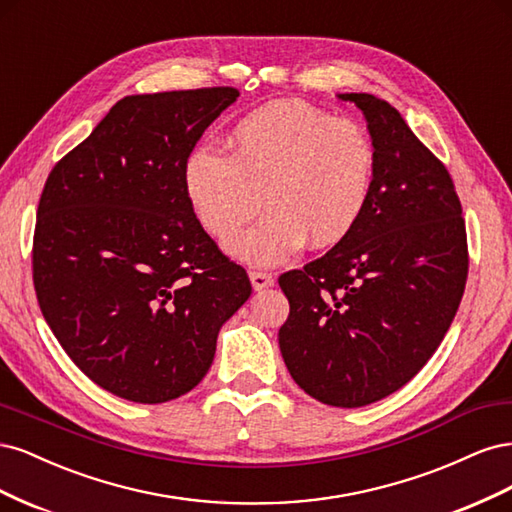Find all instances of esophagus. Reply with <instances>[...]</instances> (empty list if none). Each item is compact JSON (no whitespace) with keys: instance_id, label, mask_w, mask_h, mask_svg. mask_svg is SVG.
I'll return each mask as SVG.
<instances>
[{"instance_id":"1","label":"esophagus","mask_w":512,"mask_h":512,"mask_svg":"<svg viewBox=\"0 0 512 512\" xmlns=\"http://www.w3.org/2000/svg\"><path fill=\"white\" fill-rule=\"evenodd\" d=\"M250 282L254 290H262V288H269L273 286V275L265 273V271H250Z\"/></svg>"}]
</instances>
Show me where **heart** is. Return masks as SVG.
<instances>
[{"instance_id":"obj_1","label":"heart","mask_w":512,"mask_h":512,"mask_svg":"<svg viewBox=\"0 0 512 512\" xmlns=\"http://www.w3.org/2000/svg\"><path fill=\"white\" fill-rule=\"evenodd\" d=\"M226 149L228 156L190 153L183 190L200 226L218 239L235 235L265 200V218L228 241L235 258L277 265L305 239L331 247L359 226L374 188L376 149L356 121L277 100L241 117Z\"/></svg>"}]
</instances>
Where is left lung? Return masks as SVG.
Listing matches in <instances>:
<instances>
[{"mask_svg":"<svg viewBox=\"0 0 512 512\" xmlns=\"http://www.w3.org/2000/svg\"><path fill=\"white\" fill-rule=\"evenodd\" d=\"M361 108L376 149L369 205L350 235L280 275L290 314L280 350L292 380L335 408L410 382L438 350L468 280L466 220L446 166L386 100Z\"/></svg>","mask_w":512,"mask_h":512,"instance_id":"1","label":"left lung"}]
</instances>
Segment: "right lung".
I'll return each mask as SVG.
<instances>
[{
    "instance_id": "add662e5",
    "label": "right lung",
    "mask_w": 512,
    "mask_h": 512,
    "mask_svg": "<svg viewBox=\"0 0 512 512\" xmlns=\"http://www.w3.org/2000/svg\"><path fill=\"white\" fill-rule=\"evenodd\" d=\"M237 98L235 87L126 96L44 183L32 250L42 316L74 365L121 399L192 391L252 294L183 190L185 160Z\"/></svg>"
}]
</instances>
